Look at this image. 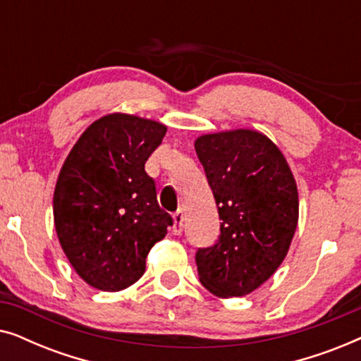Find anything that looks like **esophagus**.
Returning <instances> with one entry per match:
<instances>
[{
    "mask_svg": "<svg viewBox=\"0 0 361 361\" xmlns=\"http://www.w3.org/2000/svg\"><path fill=\"white\" fill-rule=\"evenodd\" d=\"M182 226H184V212L177 210L174 214V226H172V231H174V235L182 233Z\"/></svg>",
    "mask_w": 361,
    "mask_h": 361,
    "instance_id": "1",
    "label": "esophagus"
}]
</instances>
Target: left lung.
I'll return each instance as SVG.
<instances>
[{"mask_svg":"<svg viewBox=\"0 0 361 361\" xmlns=\"http://www.w3.org/2000/svg\"><path fill=\"white\" fill-rule=\"evenodd\" d=\"M195 151L221 220L219 241L195 255L199 279L216 298H241L288 255L299 220L298 184L279 147L259 131L202 135Z\"/></svg>","mask_w":361,"mask_h":361,"instance_id":"8db88e82","label":"left lung"}]
</instances>
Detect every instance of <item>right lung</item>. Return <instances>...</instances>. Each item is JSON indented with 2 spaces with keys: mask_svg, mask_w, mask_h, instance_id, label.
Wrapping results in <instances>:
<instances>
[{
  "mask_svg": "<svg viewBox=\"0 0 361 361\" xmlns=\"http://www.w3.org/2000/svg\"><path fill=\"white\" fill-rule=\"evenodd\" d=\"M166 131L159 121L110 113L82 133L63 161L54 225L72 268L92 288L116 293L135 284L172 225L145 171Z\"/></svg>",
  "mask_w": 361,
  "mask_h": 361,
  "instance_id": "obj_1",
  "label": "right lung"
}]
</instances>
